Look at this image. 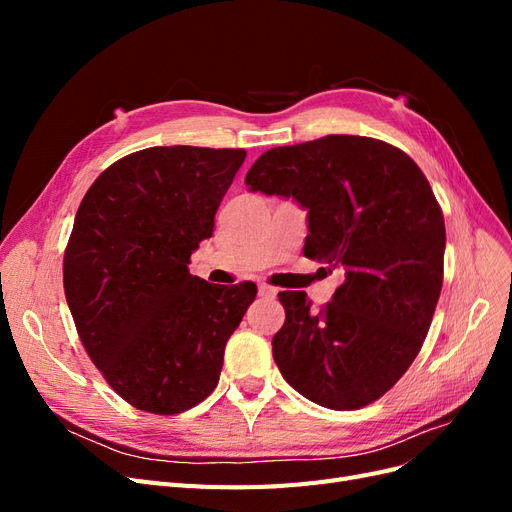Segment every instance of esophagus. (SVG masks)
I'll use <instances>...</instances> for the list:
<instances>
[{
  "instance_id": "34e87169",
  "label": "esophagus",
  "mask_w": 512,
  "mask_h": 512,
  "mask_svg": "<svg viewBox=\"0 0 512 512\" xmlns=\"http://www.w3.org/2000/svg\"><path fill=\"white\" fill-rule=\"evenodd\" d=\"M258 294H260V297H275L277 290L269 284H258Z\"/></svg>"
}]
</instances>
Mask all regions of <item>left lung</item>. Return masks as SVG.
I'll use <instances>...</instances> for the list:
<instances>
[{"mask_svg": "<svg viewBox=\"0 0 512 512\" xmlns=\"http://www.w3.org/2000/svg\"><path fill=\"white\" fill-rule=\"evenodd\" d=\"M252 192L307 209L303 252L344 269L333 299L312 309L301 290L273 337L284 380L314 404L359 410L406 374L436 312L444 277V215L423 170L401 149L331 134L262 153Z\"/></svg>", "mask_w": 512, "mask_h": 512, "instance_id": "1", "label": "left lung"}]
</instances>
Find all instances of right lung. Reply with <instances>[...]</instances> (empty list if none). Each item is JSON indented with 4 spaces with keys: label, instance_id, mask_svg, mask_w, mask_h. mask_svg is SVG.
<instances>
[{
    "label": "right lung",
    "instance_id": "right-lung-1",
    "mask_svg": "<svg viewBox=\"0 0 512 512\" xmlns=\"http://www.w3.org/2000/svg\"><path fill=\"white\" fill-rule=\"evenodd\" d=\"M245 149L149 147L87 190L64 254L76 331L113 391L138 410L179 414L220 380L224 348L256 284H209L190 256L213 232Z\"/></svg>",
    "mask_w": 512,
    "mask_h": 512
}]
</instances>
